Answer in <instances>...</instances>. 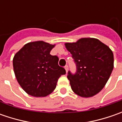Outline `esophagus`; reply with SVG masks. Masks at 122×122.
<instances>
[{"label": "esophagus", "instance_id": "1", "mask_svg": "<svg viewBox=\"0 0 122 122\" xmlns=\"http://www.w3.org/2000/svg\"><path fill=\"white\" fill-rule=\"evenodd\" d=\"M64 68H65V70H66V73H67V72H68V65H66V66H64Z\"/></svg>", "mask_w": 122, "mask_h": 122}]
</instances>
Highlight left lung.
<instances>
[{
	"mask_svg": "<svg viewBox=\"0 0 122 122\" xmlns=\"http://www.w3.org/2000/svg\"><path fill=\"white\" fill-rule=\"evenodd\" d=\"M76 65V72H68L73 91L81 97H91L105 86L113 69V54L96 39L83 38L66 43Z\"/></svg>",
	"mask_w": 122,
	"mask_h": 122,
	"instance_id": "8db88e82",
	"label": "left lung"
}]
</instances>
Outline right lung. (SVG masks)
<instances>
[{
  "label": "right lung",
  "instance_id": "1",
  "mask_svg": "<svg viewBox=\"0 0 122 122\" xmlns=\"http://www.w3.org/2000/svg\"><path fill=\"white\" fill-rule=\"evenodd\" d=\"M54 45L43 41L26 44L13 60L14 73L23 90L29 95L43 97L54 91L60 77L66 74L59 58L50 51Z\"/></svg>",
  "mask_w": 122,
  "mask_h": 122
}]
</instances>
